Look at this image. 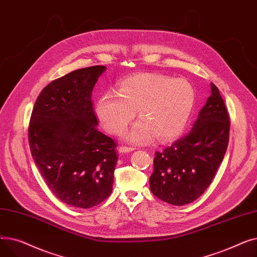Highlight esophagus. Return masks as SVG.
Wrapping results in <instances>:
<instances>
[{"instance_id":"esophagus-1","label":"esophagus","mask_w":257,"mask_h":257,"mask_svg":"<svg viewBox=\"0 0 257 257\" xmlns=\"http://www.w3.org/2000/svg\"><path fill=\"white\" fill-rule=\"evenodd\" d=\"M136 149H134L133 147H119L118 148V152L119 153H129V152H132V151H134Z\"/></svg>"}]
</instances>
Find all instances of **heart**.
I'll use <instances>...</instances> for the list:
<instances>
[{
    "mask_svg": "<svg viewBox=\"0 0 257 257\" xmlns=\"http://www.w3.org/2000/svg\"><path fill=\"white\" fill-rule=\"evenodd\" d=\"M196 92L188 81L141 73L124 79L118 91H105L96 104V114L106 130L119 134L138 111L140 119L125 133L134 144H147L155 137L169 141L183 131L192 114Z\"/></svg>",
    "mask_w": 257,
    "mask_h": 257,
    "instance_id": "b5f03b06",
    "label": "heart"
}]
</instances>
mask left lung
<instances>
[{
	"instance_id": "obj_1",
	"label": "left lung",
	"mask_w": 257,
	"mask_h": 257,
	"mask_svg": "<svg viewBox=\"0 0 257 257\" xmlns=\"http://www.w3.org/2000/svg\"><path fill=\"white\" fill-rule=\"evenodd\" d=\"M228 112L218 87L210 83V96L192 130L163 152H156L150 190L172 205L198 199L211 183L229 140Z\"/></svg>"
}]
</instances>
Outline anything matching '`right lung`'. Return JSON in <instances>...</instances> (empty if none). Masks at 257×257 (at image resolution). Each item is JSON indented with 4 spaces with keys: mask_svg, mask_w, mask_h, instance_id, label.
Listing matches in <instances>:
<instances>
[{
    "mask_svg": "<svg viewBox=\"0 0 257 257\" xmlns=\"http://www.w3.org/2000/svg\"><path fill=\"white\" fill-rule=\"evenodd\" d=\"M106 66L76 70L52 81L34 104L29 126L32 157L52 193L80 208L112 192L115 143L97 128L91 92Z\"/></svg>",
    "mask_w": 257,
    "mask_h": 257,
    "instance_id": "1",
    "label": "right lung"
}]
</instances>
